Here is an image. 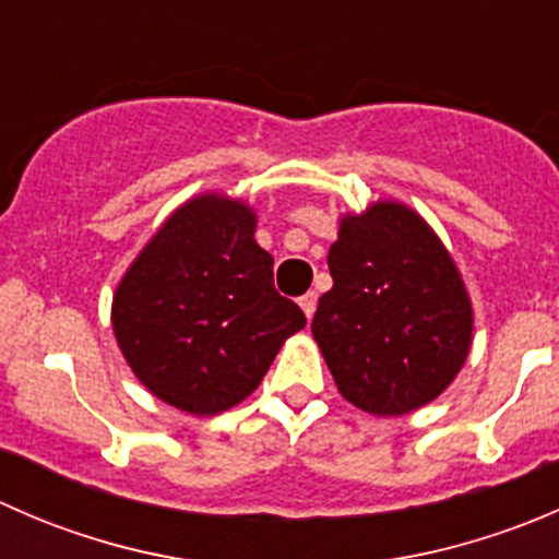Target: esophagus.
Returning a JSON list of instances; mask_svg holds the SVG:
<instances>
[{
	"mask_svg": "<svg viewBox=\"0 0 559 559\" xmlns=\"http://www.w3.org/2000/svg\"><path fill=\"white\" fill-rule=\"evenodd\" d=\"M316 300H319V297H316V292H308V295L300 297V308H302V313L308 316V319H313V313H316Z\"/></svg>",
	"mask_w": 559,
	"mask_h": 559,
	"instance_id": "1",
	"label": "esophagus"
}]
</instances>
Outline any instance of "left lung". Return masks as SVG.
Here are the masks:
<instances>
[{"instance_id":"obj_1","label":"left lung","mask_w":559,"mask_h":559,"mask_svg":"<svg viewBox=\"0 0 559 559\" xmlns=\"http://www.w3.org/2000/svg\"><path fill=\"white\" fill-rule=\"evenodd\" d=\"M313 341L337 392L373 416H403L447 392L473 343V302L436 229L405 202L343 213L326 257Z\"/></svg>"}]
</instances>
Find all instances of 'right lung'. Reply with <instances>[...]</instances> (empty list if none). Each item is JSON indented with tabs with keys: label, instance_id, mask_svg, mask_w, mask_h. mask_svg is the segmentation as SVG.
<instances>
[{
	"label": "right lung",
	"instance_id": "right-lung-1",
	"mask_svg": "<svg viewBox=\"0 0 559 559\" xmlns=\"http://www.w3.org/2000/svg\"><path fill=\"white\" fill-rule=\"evenodd\" d=\"M257 213L205 191L178 205L112 292V335L138 381L191 416H216L262 384L306 313L273 286Z\"/></svg>",
	"mask_w": 559,
	"mask_h": 559
}]
</instances>
